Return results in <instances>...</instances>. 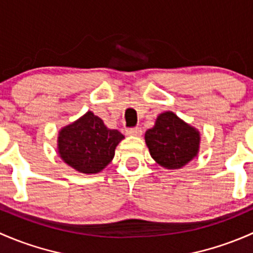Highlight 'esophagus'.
<instances>
[{"instance_id":"1","label":"esophagus","mask_w":253,"mask_h":253,"mask_svg":"<svg viewBox=\"0 0 253 253\" xmlns=\"http://www.w3.org/2000/svg\"><path fill=\"white\" fill-rule=\"evenodd\" d=\"M126 135H130V136H141L142 129L139 126L130 127V129L126 130Z\"/></svg>"}]
</instances>
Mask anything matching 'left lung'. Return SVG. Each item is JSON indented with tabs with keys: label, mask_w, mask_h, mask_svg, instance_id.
Returning a JSON list of instances; mask_svg holds the SVG:
<instances>
[{
	"label": "left lung",
	"mask_w": 253,
	"mask_h": 253,
	"mask_svg": "<svg viewBox=\"0 0 253 253\" xmlns=\"http://www.w3.org/2000/svg\"><path fill=\"white\" fill-rule=\"evenodd\" d=\"M150 155L167 169H179L199 153L200 131L173 112L161 113L145 134Z\"/></svg>",
	"instance_id": "8db88e82"
}]
</instances>
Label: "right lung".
Listing matches in <instances>:
<instances>
[{"mask_svg": "<svg viewBox=\"0 0 253 253\" xmlns=\"http://www.w3.org/2000/svg\"><path fill=\"white\" fill-rule=\"evenodd\" d=\"M124 135L108 129L92 112L62 127L58 134L59 157L69 167L84 174H96L106 168Z\"/></svg>", "mask_w": 253, "mask_h": 253, "instance_id": "obj_1", "label": "right lung"}]
</instances>
